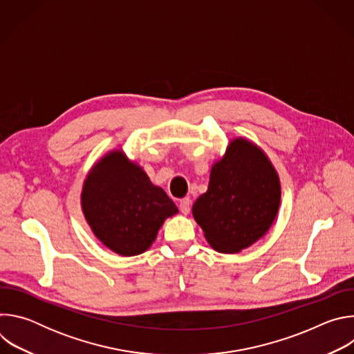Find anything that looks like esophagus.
Here are the masks:
<instances>
[{"mask_svg":"<svg viewBox=\"0 0 354 354\" xmlns=\"http://www.w3.org/2000/svg\"><path fill=\"white\" fill-rule=\"evenodd\" d=\"M190 206H192V200L189 197H185L179 201V209L183 214H187L190 212Z\"/></svg>","mask_w":354,"mask_h":354,"instance_id":"1","label":"esophagus"}]
</instances>
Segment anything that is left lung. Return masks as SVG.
Masks as SVG:
<instances>
[{
    "mask_svg": "<svg viewBox=\"0 0 354 354\" xmlns=\"http://www.w3.org/2000/svg\"><path fill=\"white\" fill-rule=\"evenodd\" d=\"M279 203L280 183L270 161L238 138L213 167L209 190L196 200L193 216L216 250L234 254L266 234Z\"/></svg>",
    "mask_w": 354,
    "mask_h": 354,
    "instance_id": "obj_1",
    "label": "left lung"
}]
</instances>
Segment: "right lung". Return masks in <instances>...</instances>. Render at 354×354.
<instances>
[{"label": "right lung", "instance_id": "1", "mask_svg": "<svg viewBox=\"0 0 354 354\" xmlns=\"http://www.w3.org/2000/svg\"><path fill=\"white\" fill-rule=\"evenodd\" d=\"M82 210L93 234L122 257L142 254L164 220L178 212L168 194L122 151L111 153L89 172Z\"/></svg>", "mask_w": 354, "mask_h": 354}]
</instances>
